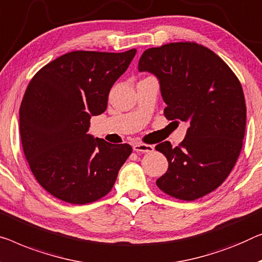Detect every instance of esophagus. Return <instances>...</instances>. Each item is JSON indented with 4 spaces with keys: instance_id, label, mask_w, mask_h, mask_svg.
<instances>
[{
    "instance_id": "esophagus-1",
    "label": "esophagus",
    "mask_w": 262,
    "mask_h": 262,
    "mask_svg": "<svg viewBox=\"0 0 262 262\" xmlns=\"http://www.w3.org/2000/svg\"><path fill=\"white\" fill-rule=\"evenodd\" d=\"M133 149H134L136 153H150V151L154 150V146H151V144L136 142L133 144Z\"/></svg>"
}]
</instances>
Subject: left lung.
<instances>
[{
    "mask_svg": "<svg viewBox=\"0 0 262 262\" xmlns=\"http://www.w3.org/2000/svg\"><path fill=\"white\" fill-rule=\"evenodd\" d=\"M139 72L156 76L168 120L188 124L179 147L159 143L168 169L156 180L162 192L193 201L216 189L243 148L246 103L241 83L215 53L194 42L149 48Z\"/></svg>",
    "mask_w": 262,
    "mask_h": 262,
    "instance_id": "8db88e82",
    "label": "left lung"
}]
</instances>
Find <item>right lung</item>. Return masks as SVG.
<instances>
[{
    "label": "right lung",
    "instance_id": "1",
    "mask_svg": "<svg viewBox=\"0 0 262 262\" xmlns=\"http://www.w3.org/2000/svg\"><path fill=\"white\" fill-rule=\"evenodd\" d=\"M135 54L77 50L46 64L29 82L19 107L22 147L35 179L53 196L84 205L112 190L132 147L88 130Z\"/></svg>",
    "mask_w": 262,
    "mask_h": 262
}]
</instances>
